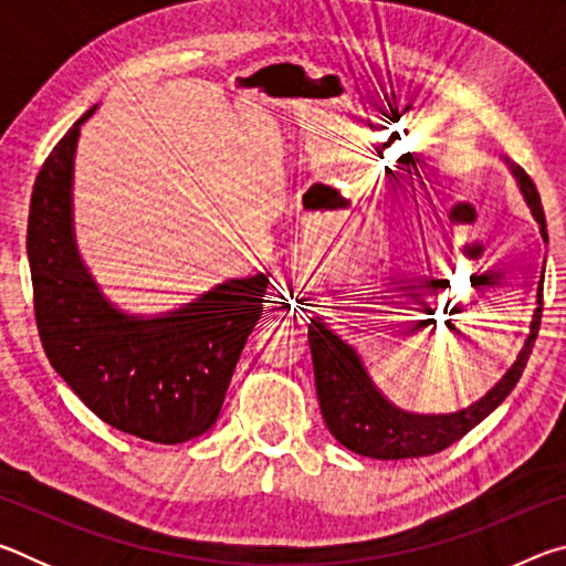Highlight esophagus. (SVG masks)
Instances as JSON below:
<instances>
[{
  "label": "esophagus",
  "instance_id": "34e87169",
  "mask_svg": "<svg viewBox=\"0 0 566 566\" xmlns=\"http://www.w3.org/2000/svg\"><path fill=\"white\" fill-rule=\"evenodd\" d=\"M294 274H296V280L304 282V280H306V274H310V262H304V260H294Z\"/></svg>",
  "mask_w": 566,
  "mask_h": 566
}]
</instances>
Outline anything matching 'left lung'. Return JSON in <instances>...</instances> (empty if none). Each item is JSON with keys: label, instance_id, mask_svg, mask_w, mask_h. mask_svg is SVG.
Here are the masks:
<instances>
[{"label": "left lung", "instance_id": "1", "mask_svg": "<svg viewBox=\"0 0 566 566\" xmlns=\"http://www.w3.org/2000/svg\"><path fill=\"white\" fill-rule=\"evenodd\" d=\"M504 161L510 165L524 202L539 224L542 239L547 242V219H544L539 191L520 165L510 159ZM542 292L544 274L539 290H536V310L520 357L482 399L467 409L452 411V415H417V411L391 405L367 375L357 349L344 342L337 332H332L322 317H314L310 324L314 385H317L322 417L334 439L352 449L354 454L371 459L427 457L459 442L479 421L490 417L520 381L542 324Z\"/></svg>", "mask_w": 566, "mask_h": 566}]
</instances>
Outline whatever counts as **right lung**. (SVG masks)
<instances>
[{"instance_id": "1", "label": "right lung", "mask_w": 566, "mask_h": 566, "mask_svg": "<svg viewBox=\"0 0 566 566\" xmlns=\"http://www.w3.org/2000/svg\"><path fill=\"white\" fill-rule=\"evenodd\" d=\"M84 112L40 169L27 256L42 347L74 395L119 432L155 444L214 427L247 337L262 319L270 274L229 280L181 310L137 317L92 280L74 239L72 181Z\"/></svg>"}]
</instances>
